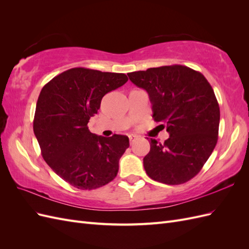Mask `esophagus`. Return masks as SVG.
<instances>
[{
  "mask_svg": "<svg viewBox=\"0 0 249 249\" xmlns=\"http://www.w3.org/2000/svg\"><path fill=\"white\" fill-rule=\"evenodd\" d=\"M137 138V136H136V135H129V139H130V142H131V144H132V143H133V141H135V139H136Z\"/></svg>",
  "mask_w": 249,
  "mask_h": 249,
  "instance_id": "1",
  "label": "esophagus"
}]
</instances>
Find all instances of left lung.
Segmentation results:
<instances>
[{
  "label": "left lung",
  "mask_w": 249,
  "mask_h": 249,
  "mask_svg": "<svg viewBox=\"0 0 249 249\" xmlns=\"http://www.w3.org/2000/svg\"><path fill=\"white\" fill-rule=\"evenodd\" d=\"M146 90L153 118L162 122L169 138L150 139L143 159L147 176L157 182L179 185L200 171L218 140L220 110L212 86L203 74L184 65L153 67L127 73Z\"/></svg>",
  "instance_id": "8db88e82"
}]
</instances>
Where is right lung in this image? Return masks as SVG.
I'll use <instances>...</instances> for the list:
<instances>
[{
	"label": "right lung",
	"instance_id": "obj_1",
	"mask_svg": "<svg viewBox=\"0 0 249 249\" xmlns=\"http://www.w3.org/2000/svg\"><path fill=\"white\" fill-rule=\"evenodd\" d=\"M126 81L124 73L76 67L41 89L33 122L41 155L56 175L78 189H96L117 176L129 138L97 136L87 124L100 109L103 96Z\"/></svg>",
	"mask_w": 249,
	"mask_h": 249
}]
</instances>
